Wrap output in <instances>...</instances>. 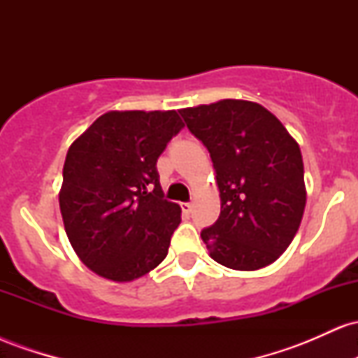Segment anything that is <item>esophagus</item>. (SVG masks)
<instances>
[{"mask_svg":"<svg viewBox=\"0 0 358 358\" xmlns=\"http://www.w3.org/2000/svg\"><path fill=\"white\" fill-rule=\"evenodd\" d=\"M182 212L185 215H188L192 212V203H182Z\"/></svg>","mask_w":358,"mask_h":358,"instance_id":"1","label":"esophagus"}]
</instances>
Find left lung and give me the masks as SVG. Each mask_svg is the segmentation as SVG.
Returning a JSON list of instances; mask_svg holds the SVG:
<instances>
[{
	"label": "left lung",
	"mask_w": 358,
	"mask_h": 358,
	"mask_svg": "<svg viewBox=\"0 0 358 358\" xmlns=\"http://www.w3.org/2000/svg\"><path fill=\"white\" fill-rule=\"evenodd\" d=\"M207 146L220 192V215L203 229L213 261L237 271L273 264L291 244L306 205L296 139L257 102L222 99L180 109Z\"/></svg>",
	"instance_id": "1"
}]
</instances>
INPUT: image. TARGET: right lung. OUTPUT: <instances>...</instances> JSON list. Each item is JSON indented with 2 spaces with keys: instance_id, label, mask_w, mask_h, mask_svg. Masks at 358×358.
<instances>
[{
  "instance_id": "add662e5",
  "label": "right lung",
  "mask_w": 358,
  "mask_h": 358,
  "mask_svg": "<svg viewBox=\"0 0 358 358\" xmlns=\"http://www.w3.org/2000/svg\"><path fill=\"white\" fill-rule=\"evenodd\" d=\"M183 126L176 110H109L69 148L60 212L92 273L129 282L166 257L182 208L163 199L156 162Z\"/></svg>"
}]
</instances>
